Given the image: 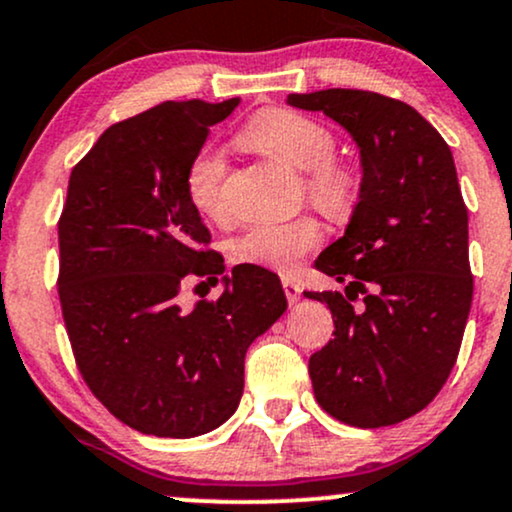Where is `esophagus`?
<instances>
[{
    "mask_svg": "<svg viewBox=\"0 0 512 512\" xmlns=\"http://www.w3.org/2000/svg\"><path fill=\"white\" fill-rule=\"evenodd\" d=\"M282 290H285V297L290 304H297L299 297H302V287L290 278H282Z\"/></svg>",
    "mask_w": 512,
    "mask_h": 512,
    "instance_id": "1",
    "label": "esophagus"
}]
</instances>
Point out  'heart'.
I'll use <instances>...</instances> for the list:
<instances>
[{"label": "heart", "instance_id": "b5f03b06", "mask_svg": "<svg viewBox=\"0 0 512 512\" xmlns=\"http://www.w3.org/2000/svg\"><path fill=\"white\" fill-rule=\"evenodd\" d=\"M242 141L273 155L304 174V194L328 218H350L362 198V174L347 160L335 158V134L306 114L270 107L244 126ZM227 162L218 148L206 146L191 158L184 191L196 213L208 220L225 218ZM323 242L314 218L290 222H256L232 242V258L244 266L292 273L306 254Z\"/></svg>", "mask_w": 512, "mask_h": 512}]
</instances>
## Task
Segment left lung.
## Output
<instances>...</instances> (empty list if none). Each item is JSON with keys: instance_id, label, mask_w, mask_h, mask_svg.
Here are the masks:
<instances>
[{"instance_id": "1", "label": "left lung", "mask_w": 512, "mask_h": 512, "mask_svg": "<svg viewBox=\"0 0 512 512\" xmlns=\"http://www.w3.org/2000/svg\"><path fill=\"white\" fill-rule=\"evenodd\" d=\"M287 102L345 126L364 170L345 237L316 258L345 292H304L328 304L335 323V338L309 359L314 395L342 424H398L448 381L470 316L467 206L453 153L414 107L381 93L328 88Z\"/></svg>"}]
</instances>
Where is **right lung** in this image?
<instances>
[{"label": "right lung", "instance_id": "1", "mask_svg": "<svg viewBox=\"0 0 512 512\" xmlns=\"http://www.w3.org/2000/svg\"><path fill=\"white\" fill-rule=\"evenodd\" d=\"M237 105L167 100L112 124L71 170L57 225L64 326L90 393L141 434L191 438L230 419L246 350L287 309L278 275L256 266L234 268L218 302H177L191 275L225 270L184 174Z\"/></svg>", "mask_w": 512, "mask_h": 512}]
</instances>
